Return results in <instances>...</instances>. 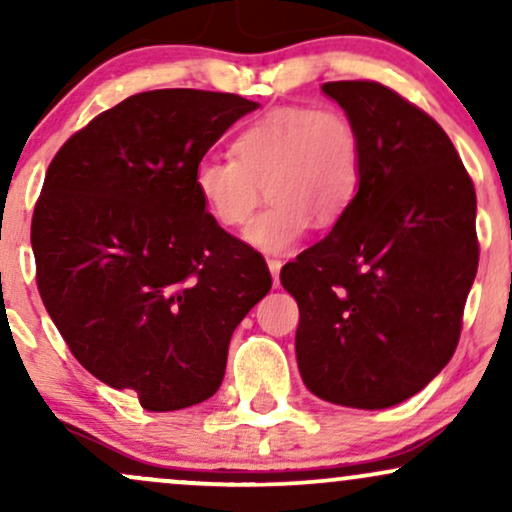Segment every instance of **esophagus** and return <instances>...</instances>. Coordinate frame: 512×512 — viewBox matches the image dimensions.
Listing matches in <instances>:
<instances>
[{
    "mask_svg": "<svg viewBox=\"0 0 512 512\" xmlns=\"http://www.w3.org/2000/svg\"><path fill=\"white\" fill-rule=\"evenodd\" d=\"M267 267H269V272H272L274 286H276V289H279V272H281V260H267Z\"/></svg>",
    "mask_w": 512,
    "mask_h": 512,
    "instance_id": "1",
    "label": "esophagus"
}]
</instances>
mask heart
Here are the masks:
<instances>
[{"label":"heart","instance_id":"heart-1","mask_svg":"<svg viewBox=\"0 0 512 512\" xmlns=\"http://www.w3.org/2000/svg\"><path fill=\"white\" fill-rule=\"evenodd\" d=\"M236 158H204L195 192L216 223L238 228L250 219L267 185L269 207L243 238L264 255H286L310 223L332 226L346 214L363 178V146L342 110L284 105L250 122L233 142Z\"/></svg>","mask_w":512,"mask_h":512}]
</instances>
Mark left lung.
Returning <instances> with one entry per match:
<instances>
[{
	"label": "left lung",
	"mask_w": 512,
	"mask_h": 512,
	"mask_svg": "<svg viewBox=\"0 0 512 512\" xmlns=\"http://www.w3.org/2000/svg\"><path fill=\"white\" fill-rule=\"evenodd\" d=\"M354 122L363 178L330 236L281 269L305 387L387 409L448 366L479 264L477 195L433 117L375 81H327Z\"/></svg>",
	"instance_id": "left-lung-1"
}]
</instances>
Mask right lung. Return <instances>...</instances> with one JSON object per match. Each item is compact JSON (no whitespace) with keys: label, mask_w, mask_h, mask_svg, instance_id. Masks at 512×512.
<instances>
[{"label":"right lung","mask_w":512,"mask_h":512,"mask_svg":"<svg viewBox=\"0 0 512 512\" xmlns=\"http://www.w3.org/2000/svg\"><path fill=\"white\" fill-rule=\"evenodd\" d=\"M260 108L236 93L129 96L52 158L35 204L38 291L76 361L149 411L221 387L233 330L272 289L260 252L207 214L195 168Z\"/></svg>","instance_id":"obj_1"}]
</instances>
